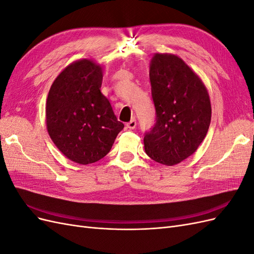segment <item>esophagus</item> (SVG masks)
<instances>
[{
    "label": "esophagus",
    "mask_w": 254,
    "mask_h": 254,
    "mask_svg": "<svg viewBox=\"0 0 254 254\" xmlns=\"http://www.w3.org/2000/svg\"><path fill=\"white\" fill-rule=\"evenodd\" d=\"M126 126H127V128H129V129H134L135 126H136V120H135V119H132L131 121L127 123Z\"/></svg>",
    "instance_id": "1"
}]
</instances>
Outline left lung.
Wrapping results in <instances>:
<instances>
[{
  "label": "left lung",
  "mask_w": 254,
  "mask_h": 254,
  "mask_svg": "<svg viewBox=\"0 0 254 254\" xmlns=\"http://www.w3.org/2000/svg\"><path fill=\"white\" fill-rule=\"evenodd\" d=\"M149 79L156 122L144 135L145 152L156 162L175 165L194 153L211 123L203 82L178 56L156 54Z\"/></svg>",
  "instance_id": "1"
}]
</instances>
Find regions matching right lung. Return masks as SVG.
Masks as SVG:
<instances>
[{
  "instance_id": "add662e5",
  "label": "right lung",
  "mask_w": 254,
  "mask_h": 254,
  "mask_svg": "<svg viewBox=\"0 0 254 254\" xmlns=\"http://www.w3.org/2000/svg\"><path fill=\"white\" fill-rule=\"evenodd\" d=\"M102 81L101 66L78 60L58 75L48 95L51 139L66 158L83 165L104 158L124 128L101 92Z\"/></svg>"
}]
</instances>
